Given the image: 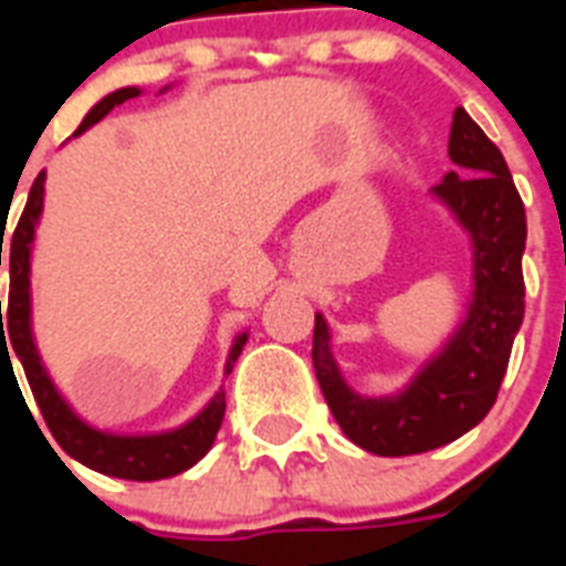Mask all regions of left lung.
Instances as JSON below:
<instances>
[{
    "label": "left lung",
    "instance_id": "8db88e82",
    "mask_svg": "<svg viewBox=\"0 0 566 566\" xmlns=\"http://www.w3.org/2000/svg\"><path fill=\"white\" fill-rule=\"evenodd\" d=\"M449 158L455 172L434 185L473 238V302L443 353L390 399H367L346 387L328 353V326L314 323V370L344 434L373 455H417L452 443L488 417L523 326L526 208L509 164L464 108L452 114Z\"/></svg>",
    "mask_w": 566,
    "mask_h": 566
}]
</instances>
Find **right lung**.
I'll return each instance as SVG.
<instances>
[{
	"label": "right lung",
	"instance_id": "add662e5",
	"mask_svg": "<svg viewBox=\"0 0 566 566\" xmlns=\"http://www.w3.org/2000/svg\"><path fill=\"white\" fill-rule=\"evenodd\" d=\"M137 87H123V91L108 93L96 108L84 117L75 135H82L84 128H91L93 123H99L114 105H123L126 99H135ZM43 181L46 172H40L34 185H31L29 202L22 208V217L13 229L11 247H0V266H2V252H8V270H11V291H8V308L2 311L0 302V326H2V340H0V355L13 349L20 358L25 378H29L31 394L38 402L43 420H46L52 438L57 440V447L64 449L66 455L82 461L84 467H91L96 473L117 475V479H132V482H155V479H170L176 473H185L188 467H193L199 458L211 449L213 438L222 426V413H226V390L213 396L208 408L199 417L167 434H149V438H119V434H105V431L91 429L87 422H82L70 411V405L57 396L55 385L49 381L40 355L31 340V326H29V255H31V240H34V222H38L40 211H43ZM0 243H4V234ZM6 314V323H1V314ZM9 340H3V335ZM12 346L8 347L7 344ZM247 344V335L238 337V344L231 346L229 364L226 373H231V364L238 361L240 349ZM11 364V355H8ZM61 458V455H57Z\"/></svg>",
	"mask_w": 566,
	"mask_h": 566
}]
</instances>
